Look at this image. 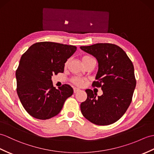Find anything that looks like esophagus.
<instances>
[{"label":"esophagus","mask_w":154,"mask_h":154,"mask_svg":"<svg viewBox=\"0 0 154 154\" xmlns=\"http://www.w3.org/2000/svg\"><path fill=\"white\" fill-rule=\"evenodd\" d=\"M79 91H80V89L77 88H73V92H74V93H77V92H79Z\"/></svg>","instance_id":"1"}]
</instances>
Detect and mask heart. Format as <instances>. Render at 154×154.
Returning <instances> with one entry per match:
<instances>
[{
    "label": "heart",
    "instance_id": "1",
    "mask_svg": "<svg viewBox=\"0 0 154 154\" xmlns=\"http://www.w3.org/2000/svg\"><path fill=\"white\" fill-rule=\"evenodd\" d=\"M93 58H94L93 57L90 56V55H85L83 56H82L81 60H82V62H83V63L85 65V64L87 62H88L89 60H91ZM68 63H69V60H67L65 63V65H64L66 67L67 66V65H68ZM71 82H72L74 85L79 86V87H81V86L83 85L84 83L85 82V80L83 79H81V78L73 77L71 79Z\"/></svg>",
    "mask_w": 154,
    "mask_h": 154
}]
</instances>
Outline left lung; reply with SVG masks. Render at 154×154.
<instances>
[{
  "mask_svg": "<svg viewBox=\"0 0 154 154\" xmlns=\"http://www.w3.org/2000/svg\"><path fill=\"white\" fill-rule=\"evenodd\" d=\"M97 59L98 71L93 87H101L103 94L96 97L87 89V98L81 103L83 116L98 125L116 122L130 106L137 84L134 66L123 50L116 45L97 43L81 46Z\"/></svg>",
  "mask_w": 154,
  "mask_h": 154,
  "instance_id": "obj_1",
  "label": "left lung"
}]
</instances>
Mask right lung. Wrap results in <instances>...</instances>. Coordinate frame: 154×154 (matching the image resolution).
<instances>
[{"label":"right lung","mask_w":154,"mask_h":154,"mask_svg":"<svg viewBox=\"0 0 154 154\" xmlns=\"http://www.w3.org/2000/svg\"><path fill=\"white\" fill-rule=\"evenodd\" d=\"M75 46L53 42L31 45L21 56L16 71L17 93L21 104L30 116L46 120L62 110L73 90L69 85L56 89L53 75L63 73L67 60L76 51Z\"/></svg>","instance_id":"1"}]
</instances>
